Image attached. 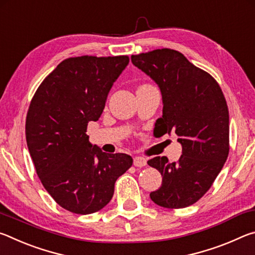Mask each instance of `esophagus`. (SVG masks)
Here are the masks:
<instances>
[{
    "mask_svg": "<svg viewBox=\"0 0 255 255\" xmlns=\"http://www.w3.org/2000/svg\"><path fill=\"white\" fill-rule=\"evenodd\" d=\"M133 165L136 167H143L146 165V158L141 156H135L133 157Z\"/></svg>",
    "mask_w": 255,
    "mask_h": 255,
    "instance_id": "34e87169",
    "label": "esophagus"
}]
</instances>
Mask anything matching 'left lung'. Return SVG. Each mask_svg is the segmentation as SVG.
<instances>
[{"instance_id":"1","label":"left lung","mask_w":255,"mask_h":255,"mask_svg":"<svg viewBox=\"0 0 255 255\" xmlns=\"http://www.w3.org/2000/svg\"><path fill=\"white\" fill-rule=\"evenodd\" d=\"M131 63L161 91L163 116L155 123L157 133L175 132L182 146L179 161L156 156L147 162L163 178L150 199L170 209L193 205L208 191L230 152V115L221 86L173 49L132 55Z\"/></svg>"}]
</instances>
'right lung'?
Returning <instances> with one entry per match:
<instances>
[{
    "label": "right lung",
    "mask_w": 255,
    "mask_h": 255,
    "mask_svg": "<svg viewBox=\"0 0 255 255\" xmlns=\"http://www.w3.org/2000/svg\"><path fill=\"white\" fill-rule=\"evenodd\" d=\"M128 63V56L67 58L42 81L30 103V156L47 192L72 213L93 214L109 204L115 182L132 164L127 154L102 152L86 135Z\"/></svg>",
    "instance_id": "obj_1"
}]
</instances>
